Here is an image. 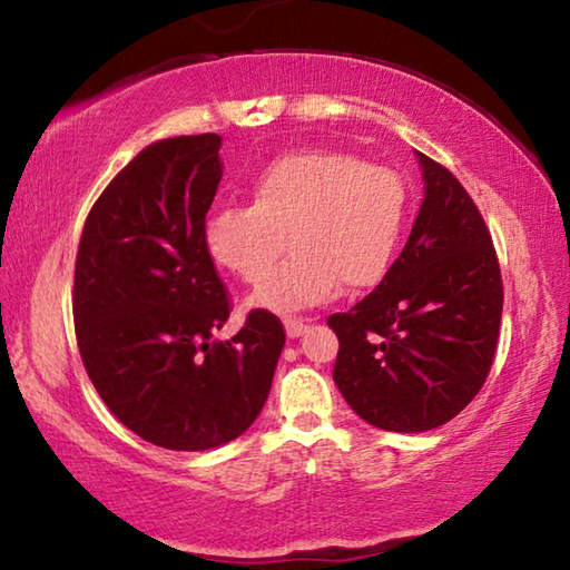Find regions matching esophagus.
<instances>
[{"label": "esophagus", "instance_id": "obj_1", "mask_svg": "<svg viewBox=\"0 0 570 570\" xmlns=\"http://www.w3.org/2000/svg\"><path fill=\"white\" fill-rule=\"evenodd\" d=\"M284 326H286V334L292 336V340H296V336H302L306 332V322L304 320H284Z\"/></svg>", "mask_w": 570, "mask_h": 570}]
</instances>
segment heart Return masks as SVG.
Returning a JSON list of instances; mask_svg holds the SVG:
<instances>
[{
	"label": "heart",
	"instance_id": "obj_1",
	"mask_svg": "<svg viewBox=\"0 0 570 570\" xmlns=\"http://www.w3.org/2000/svg\"><path fill=\"white\" fill-rule=\"evenodd\" d=\"M407 188L397 170L332 148L276 156L250 180V204L218 208L206 246L228 272L262 284L288 243L297 250L256 294L276 312L322 304L340 292H364L387 276L397 256ZM289 238H285V234Z\"/></svg>",
	"mask_w": 570,
	"mask_h": 570
}]
</instances>
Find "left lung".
<instances>
[{
  "label": "left lung",
  "mask_w": 570,
  "mask_h": 570,
  "mask_svg": "<svg viewBox=\"0 0 570 570\" xmlns=\"http://www.w3.org/2000/svg\"><path fill=\"white\" fill-rule=\"evenodd\" d=\"M424 200L382 284L326 324L334 382L374 428L424 432L468 407L488 380L503 316L493 236L452 173L420 153Z\"/></svg>",
  "instance_id": "8db88e82"
}]
</instances>
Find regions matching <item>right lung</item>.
I'll list each match as a JSON object with an SVG mask.
<instances>
[{"label": "right lung", "mask_w": 570, "mask_h": 570, "mask_svg": "<svg viewBox=\"0 0 570 570\" xmlns=\"http://www.w3.org/2000/svg\"><path fill=\"white\" fill-rule=\"evenodd\" d=\"M220 135L140 150L85 220L75 258L77 350L108 410L166 450H208L246 432L272 390L286 332L254 308L214 342L230 296L206 246Z\"/></svg>", "instance_id": "right-lung-1"}]
</instances>
